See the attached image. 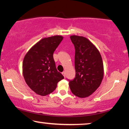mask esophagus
Returning <instances> with one entry per match:
<instances>
[{
    "instance_id": "obj_1",
    "label": "esophagus",
    "mask_w": 129,
    "mask_h": 129,
    "mask_svg": "<svg viewBox=\"0 0 129 129\" xmlns=\"http://www.w3.org/2000/svg\"><path fill=\"white\" fill-rule=\"evenodd\" d=\"M62 75L64 76V77H65V72H63L62 73Z\"/></svg>"
}]
</instances>
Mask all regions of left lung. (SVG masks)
I'll return each mask as SVG.
<instances>
[{
  "label": "left lung",
  "instance_id": "8db88e82",
  "mask_svg": "<svg viewBox=\"0 0 129 129\" xmlns=\"http://www.w3.org/2000/svg\"><path fill=\"white\" fill-rule=\"evenodd\" d=\"M75 48L76 76L69 80L72 92L80 98L88 97L100 86L104 77V65L99 50L83 36H71Z\"/></svg>",
  "mask_w": 129,
  "mask_h": 129
}]
</instances>
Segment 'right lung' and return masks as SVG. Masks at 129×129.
Returning a JSON list of instances; mask_svg holds the SVG:
<instances>
[{
  "label": "right lung",
  "mask_w": 129,
  "mask_h": 129,
  "mask_svg": "<svg viewBox=\"0 0 129 129\" xmlns=\"http://www.w3.org/2000/svg\"><path fill=\"white\" fill-rule=\"evenodd\" d=\"M61 36L44 38L27 52L23 62V74L28 86L36 94L46 95L55 90L64 76L56 69L53 52L62 40Z\"/></svg>",
  "instance_id": "right-lung-1"
}]
</instances>
